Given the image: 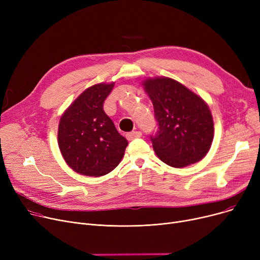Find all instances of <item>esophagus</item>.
Masks as SVG:
<instances>
[{
    "mask_svg": "<svg viewBox=\"0 0 260 260\" xmlns=\"http://www.w3.org/2000/svg\"><path fill=\"white\" fill-rule=\"evenodd\" d=\"M141 136H142V133H141V132H139V131H135V132L128 133V134L126 135V138H127L128 140H133V139H135V138H139V137H141Z\"/></svg>",
    "mask_w": 260,
    "mask_h": 260,
    "instance_id": "34e87169",
    "label": "esophagus"
}]
</instances>
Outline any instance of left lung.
Masks as SVG:
<instances>
[{
    "instance_id": "1",
    "label": "left lung",
    "mask_w": 260,
    "mask_h": 260,
    "mask_svg": "<svg viewBox=\"0 0 260 260\" xmlns=\"http://www.w3.org/2000/svg\"><path fill=\"white\" fill-rule=\"evenodd\" d=\"M158 131L151 136L158 158L181 169L200 161L210 151L214 122L208 104L198 94L168 77L146 79Z\"/></svg>"
}]
</instances>
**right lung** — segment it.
Segmentation results:
<instances>
[{
	"instance_id": "obj_1",
	"label": "right lung",
	"mask_w": 260,
	"mask_h": 260,
	"mask_svg": "<svg viewBox=\"0 0 260 260\" xmlns=\"http://www.w3.org/2000/svg\"><path fill=\"white\" fill-rule=\"evenodd\" d=\"M115 83L95 84L82 92L62 115L58 129L60 152L76 173L100 177L120 163L128 144L103 111Z\"/></svg>"
}]
</instances>
